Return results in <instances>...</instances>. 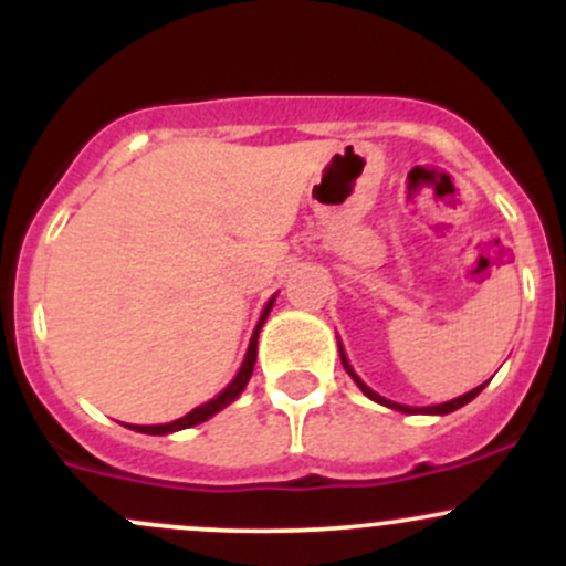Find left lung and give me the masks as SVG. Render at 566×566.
I'll return each instance as SVG.
<instances>
[{
    "label": "left lung",
    "instance_id": "1",
    "mask_svg": "<svg viewBox=\"0 0 566 566\" xmlns=\"http://www.w3.org/2000/svg\"><path fill=\"white\" fill-rule=\"evenodd\" d=\"M339 358H342V367L347 369V375H350V378L356 380V386H358V389H361L364 394H367L369 399H375V402L386 405V408L402 410V413H432V416L452 413V410H458V408H462V405H468V402H471L473 397H476L479 391L484 389V384H482V386H476V389H471V391H468V394H462V397H458V399H449V402H441V405H427V408H410V405H399V402H391V399L380 397V394H375L373 389H369V386L364 384V380L358 378L356 373H353V367H350V361H347V356H345V350H342V345H339Z\"/></svg>",
    "mask_w": 566,
    "mask_h": 566
}]
</instances>
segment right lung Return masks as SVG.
<instances>
[{"label":"right lung","instance_id":"add662e5","mask_svg":"<svg viewBox=\"0 0 566 566\" xmlns=\"http://www.w3.org/2000/svg\"><path fill=\"white\" fill-rule=\"evenodd\" d=\"M273 301H276V298H271V301H268V304H265V310H262L260 319H256V328H254V334H251V342H249L247 358H243L241 369H238V375H235V380H232V384L227 386V389L221 391L219 397H213V399H210V402L199 405V408H193L191 413H186V416H182V419H175V421H169V424H153V427H130V430H136V432H147V436H167V432L188 430V427H193V424H202V421H208L210 416H216V413H219V410H224L227 405H230V402H235V399L241 397V391L247 389V384H249L251 373H254V361H256V336H260V328H262V323H265V319H268V312L273 310Z\"/></svg>","mask_w":566,"mask_h":566}]
</instances>
